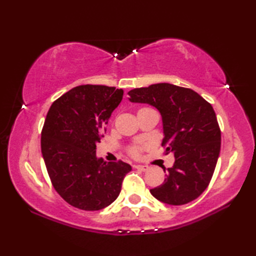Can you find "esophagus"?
Here are the masks:
<instances>
[{"mask_svg": "<svg viewBox=\"0 0 256 256\" xmlns=\"http://www.w3.org/2000/svg\"><path fill=\"white\" fill-rule=\"evenodd\" d=\"M135 168H136V170H142V172H148V166H146V165H135L134 166Z\"/></svg>", "mask_w": 256, "mask_h": 256, "instance_id": "1", "label": "esophagus"}]
</instances>
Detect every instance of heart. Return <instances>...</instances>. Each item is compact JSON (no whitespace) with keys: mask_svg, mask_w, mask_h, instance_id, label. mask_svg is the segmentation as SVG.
<instances>
[{"mask_svg":"<svg viewBox=\"0 0 256 256\" xmlns=\"http://www.w3.org/2000/svg\"><path fill=\"white\" fill-rule=\"evenodd\" d=\"M146 108H140L138 111H143L146 110ZM140 150H142V148H140V146H131V148H128V154L133 157H138L140 155Z\"/></svg>","mask_w":256,"mask_h":256,"instance_id":"obj_1","label":"heart"}]
</instances>
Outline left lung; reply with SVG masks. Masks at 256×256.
Segmentation results:
<instances>
[{
    "instance_id": "8db88e82",
    "label": "left lung",
    "mask_w": 256,
    "mask_h": 256,
    "mask_svg": "<svg viewBox=\"0 0 256 256\" xmlns=\"http://www.w3.org/2000/svg\"><path fill=\"white\" fill-rule=\"evenodd\" d=\"M128 94L131 102L148 103L160 112L162 146L166 155L175 156L164 182L150 194L172 206L198 198L208 187L220 154L221 131L214 108L194 90L170 84L136 88Z\"/></svg>"
}]
</instances>
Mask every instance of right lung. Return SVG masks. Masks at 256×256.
<instances>
[{
	"label": "right lung",
	"instance_id": "1",
	"mask_svg": "<svg viewBox=\"0 0 256 256\" xmlns=\"http://www.w3.org/2000/svg\"><path fill=\"white\" fill-rule=\"evenodd\" d=\"M123 90L82 84L52 103L42 130V154L52 184L70 206L86 211L110 206L132 167L96 158V144Z\"/></svg>",
	"mask_w": 256,
	"mask_h": 256
}]
</instances>
